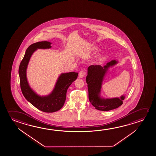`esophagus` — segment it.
<instances>
[{"label":"esophagus","instance_id":"obj_1","mask_svg":"<svg viewBox=\"0 0 156 156\" xmlns=\"http://www.w3.org/2000/svg\"><path fill=\"white\" fill-rule=\"evenodd\" d=\"M85 75V72L84 71H81L79 72V76L80 78H83V77H84V76Z\"/></svg>","mask_w":156,"mask_h":156}]
</instances>
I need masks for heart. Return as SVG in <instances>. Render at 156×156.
Listing matches in <instances>:
<instances>
[{"label": "heart", "mask_w": 156, "mask_h": 156, "mask_svg": "<svg viewBox=\"0 0 156 156\" xmlns=\"http://www.w3.org/2000/svg\"><path fill=\"white\" fill-rule=\"evenodd\" d=\"M87 49L89 51H94L97 50V47L92 46V44H87ZM102 54H100L98 55V57L101 58V57H102Z\"/></svg>", "instance_id": "obj_1"}]
</instances>
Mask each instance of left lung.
<instances>
[{
    "instance_id": "obj_1",
    "label": "left lung",
    "mask_w": 156,
    "mask_h": 156,
    "mask_svg": "<svg viewBox=\"0 0 156 156\" xmlns=\"http://www.w3.org/2000/svg\"><path fill=\"white\" fill-rule=\"evenodd\" d=\"M118 62L112 60L103 67L100 65H91L87 69L86 81L87 84L90 102L97 110L109 111L119 107L123 104L125 96L109 99L101 98L100 97L103 79L108 68Z\"/></svg>"
}]
</instances>
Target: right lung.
Returning <instances> with one entry per match:
<instances>
[{"label": "right lung", "instance_id": "add662e5", "mask_svg": "<svg viewBox=\"0 0 156 156\" xmlns=\"http://www.w3.org/2000/svg\"><path fill=\"white\" fill-rule=\"evenodd\" d=\"M51 44L49 42L42 41L31 44L26 50L18 69L20 86L23 96L34 107L46 112H55L63 107L66 98L67 90L70 85L77 79L78 75V73L74 72L61 74L56 82L53 91L47 96H40L31 89L26 74L31 56L37 49L51 48Z\"/></svg>", "mask_w": 156, "mask_h": 156}]
</instances>
